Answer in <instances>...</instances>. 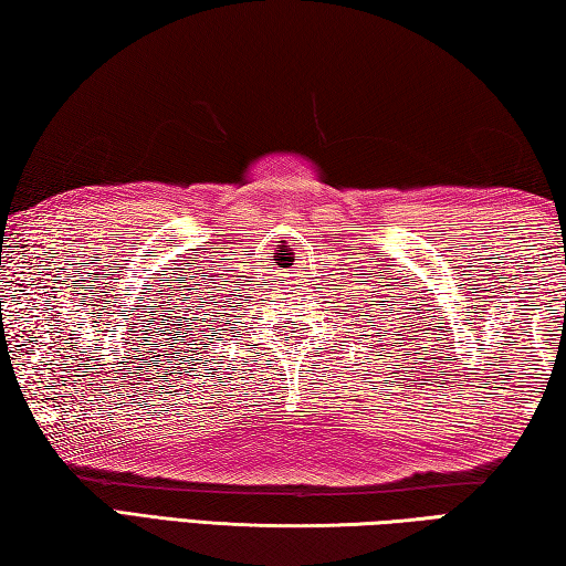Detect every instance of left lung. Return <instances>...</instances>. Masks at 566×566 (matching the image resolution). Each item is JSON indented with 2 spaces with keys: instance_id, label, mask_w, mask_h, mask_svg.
I'll use <instances>...</instances> for the list:
<instances>
[{
  "instance_id": "left-lung-1",
  "label": "left lung",
  "mask_w": 566,
  "mask_h": 566,
  "mask_svg": "<svg viewBox=\"0 0 566 566\" xmlns=\"http://www.w3.org/2000/svg\"><path fill=\"white\" fill-rule=\"evenodd\" d=\"M380 305L386 308L385 312L378 308V311L373 313V311L368 308L370 315H365V318H363V321H365L363 328H365V333H368V338H365V340H370V338H380V340H382V333H385V335H392L390 331H395V328H390V325H392V323H400V318L392 321L390 308H388V305H385V301H380ZM392 313L400 315L398 311H392ZM375 317H378L379 321L375 322ZM405 318H408V315H405ZM410 321H412V318H410ZM400 325H402V323H400ZM402 328H408V325H402ZM380 340H378V343H380ZM375 348H378V345H375ZM380 350H382V348H380Z\"/></svg>"
}]
</instances>
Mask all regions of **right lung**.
<instances>
[{
    "mask_svg": "<svg viewBox=\"0 0 566 566\" xmlns=\"http://www.w3.org/2000/svg\"><path fill=\"white\" fill-rule=\"evenodd\" d=\"M201 308H203V305H201ZM206 315H211V313H206ZM216 321H218V315H216ZM216 321H213V323H216ZM203 323H206V318H203ZM211 331H213V328H211ZM211 340H213V338H211Z\"/></svg>",
    "mask_w": 566,
    "mask_h": 566,
    "instance_id": "right-lung-1",
    "label": "right lung"
}]
</instances>
